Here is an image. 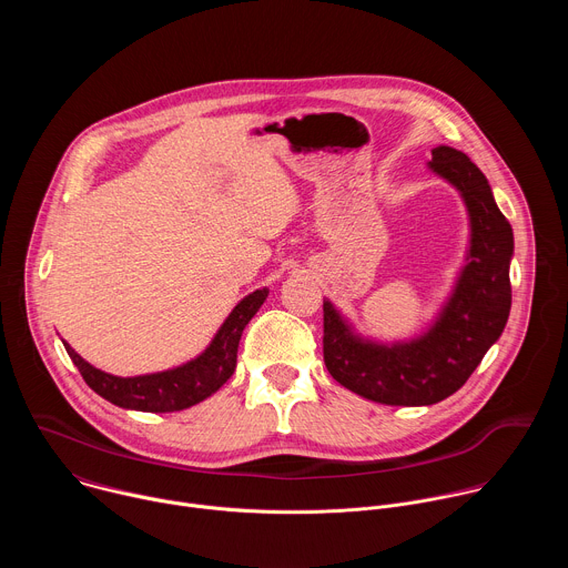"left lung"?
Wrapping results in <instances>:
<instances>
[{
	"instance_id": "8db88e82",
	"label": "left lung",
	"mask_w": 568,
	"mask_h": 568,
	"mask_svg": "<svg viewBox=\"0 0 568 568\" xmlns=\"http://www.w3.org/2000/svg\"><path fill=\"white\" fill-rule=\"evenodd\" d=\"M429 166L452 182L469 211L467 265L432 331L409 344L357 339L331 301H323V362L348 390L390 407L436 404L456 393L501 337L513 303V226L469 156L449 145L432 150Z\"/></svg>"
}]
</instances>
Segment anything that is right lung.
<instances>
[{
    "instance_id": "add662e5",
    "label": "right lung",
    "mask_w": 568,
    "mask_h": 568,
    "mask_svg": "<svg viewBox=\"0 0 568 568\" xmlns=\"http://www.w3.org/2000/svg\"><path fill=\"white\" fill-rule=\"evenodd\" d=\"M265 298L267 287L242 298L222 323L211 346L197 359L164 373L116 377L88 364L69 344H64V348L88 386L108 402L116 404V407L150 414L182 412L213 395L233 375L242 331H245Z\"/></svg>"
}]
</instances>
